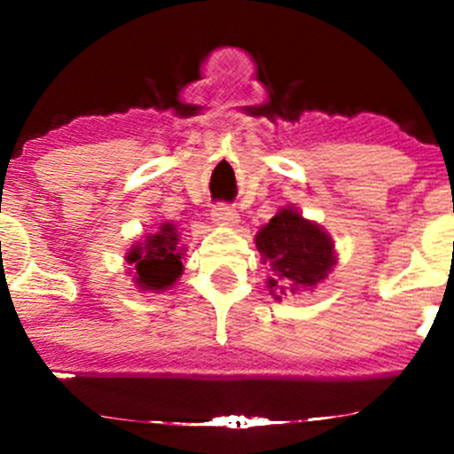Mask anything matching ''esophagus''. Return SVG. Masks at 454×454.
Here are the masks:
<instances>
[{
	"label": "esophagus",
	"mask_w": 454,
	"mask_h": 454,
	"mask_svg": "<svg viewBox=\"0 0 454 454\" xmlns=\"http://www.w3.org/2000/svg\"><path fill=\"white\" fill-rule=\"evenodd\" d=\"M210 219H213L215 226L219 228H232L239 223V215H237V210L226 204L213 206V210H210Z\"/></svg>",
	"instance_id": "obj_1"
}]
</instances>
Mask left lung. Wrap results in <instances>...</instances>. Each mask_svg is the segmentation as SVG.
I'll use <instances>...</instances> for the list:
<instances>
[{
	"label": "left lung",
	"mask_w": 454,
	"mask_h": 454,
	"mask_svg": "<svg viewBox=\"0 0 454 454\" xmlns=\"http://www.w3.org/2000/svg\"><path fill=\"white\" fill-rule=\"evenodd\" d=\"M261 261L270 265L268 292L272 299L312 292L332 274L338 254L332 235L323 226L305 219L296 206L278 213L254 235Z\"/></svg>",
	"instance_id": "8db88e82"
}]
</instances>
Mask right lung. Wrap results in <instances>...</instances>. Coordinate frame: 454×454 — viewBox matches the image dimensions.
I'll return each instance as SVG.
<instances>
[{
    "mask_svg": "<svg viewBox=\"0 0 454 454\" xmlns=\"http://www.w3.org/2000/svg\"><path fill=\"white\" fill-rule=\"evenodd\" d=\"M184 248L180 246V232L173 222H162L145 239L136 241L125 253L131 265L129 277L138 290L164 292L176 286L184 272Z\"/></svg>",
    "mask_w": 454,
    "mask_h": 454,
    "instance_id": "add662e5",
    "label": "right lung"
}]
</instances>
